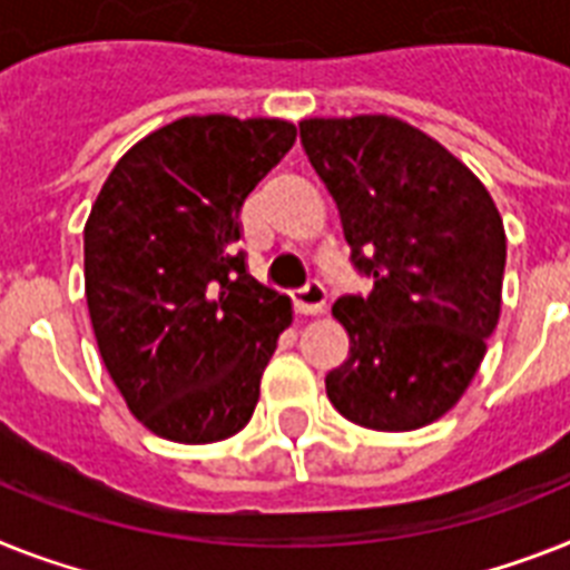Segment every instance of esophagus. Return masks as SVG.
Segmentation results:
<instances>
[{
  "label": "esophagus",
  "instance_id": "34e87169",
  "mask_svg": "<svg viewBox=\"0 0 570 570\" xmlns=\"http://www.w3.org/2000/svg\"><path fill=\"white\" fill-rule=\"evenodd\" d=\"M291 299H294V308L299 314H320L323 312V305H326V288H323L317 279H312L305 288L294 291Z\"/></svg>",
  "mask_w": 570,
  "mask_h": 570
}]
</instances>
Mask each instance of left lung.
<instances>
[{"mask_svg":"<svg viewBox=\"0 0 570 570\" xmlns=\"http://www.w3.org/2000/svg\"><path fill=\"white\" fill-rule=\"evenodd\" d=\"M305 157L341 212L352 265L373 279L332 314L350 358L328 402L355 425L416 431L472 384L501 317L504 220L451 150L396 116L299 121Z\"/></svg>","mask_w":570,"mask_h":570,"instance_id":"left-lung-1","label":"left lung"}]
</instances>
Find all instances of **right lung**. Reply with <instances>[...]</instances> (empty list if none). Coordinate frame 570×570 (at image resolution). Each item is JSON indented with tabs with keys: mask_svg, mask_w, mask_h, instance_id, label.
Returning a JSON list of instances; mask_svg holds the SVG:
<instances>
[{
	"mask_svg": "<svg viewBox=\"0 0 570 570\" xmlns=\"http://www.w3.org/2000/svg\"><path fill=\"white\" fill-rule=\"evenodd\" d=\"M294 139L282 119L186 116L127 150L92 204L83 285L98 352L163 440L218 443L256 411L294 312L235 253L238 215Z\"/></svg>",
	"mask_w": 570,
	"mask_h": 570,
	"instance_id": "right-lung-1",
	"label": "right lung"
}]
</instances>
